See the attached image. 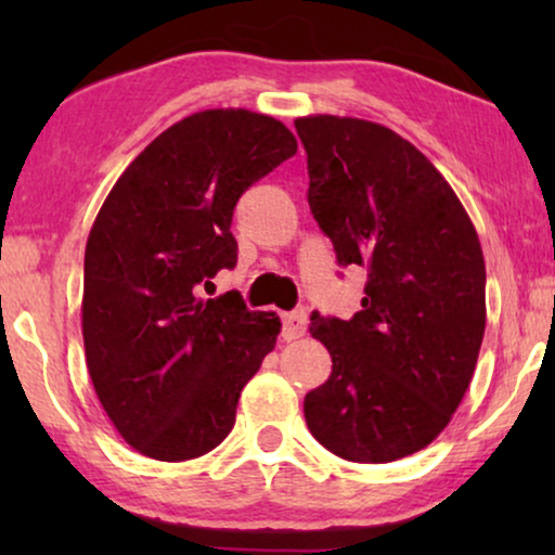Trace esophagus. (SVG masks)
<instances>
[{
    "instance_id": "esophagus-1",
    "label": "esophagus",
    "mask_w": 555,
    "mask_h": 555,
    "mask_svg": "<svg viewBox=\"0 0 555 555\" xmlns=\"http://www.w3.org/2000/svg\"><path fill=\"white\" fill-rule=\"evenodd\" d=\"M308 328V315L306 310H291V313L283 315V338L285 340H295L300 338Z\"/></svg>"
}]
</instances>
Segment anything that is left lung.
I'll return each mask as SVG.
<instances>
[{
  "label": "left lung",
  "mask_w": 555,
  "mask_h": 555,
  "mask_svg": "<svg viewBox=\"0 0 555 555\" xmlns=\"http://www.w3.org/2000/svg\"><path fill=\"white\" fill-rule=\"evenodd\" d=\"M310 215L340 268L366 270L351 321L310 315L328 382L306 393L310 435L351 462L427 447L465 397L485 336V260L457 194L427 156L359 118L295 120Z\"/></svg>",
  "instance_id": "8db88e82"
}]
</instances>
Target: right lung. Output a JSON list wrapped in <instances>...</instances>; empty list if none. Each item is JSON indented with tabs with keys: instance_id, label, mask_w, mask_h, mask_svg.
<instances>
[{
	"instance_id": "obj_1",
	"label": "right lung",
	"mask_w": 555,
	"mask_h": 555,
	"mask_svg": "<svg viewBox=\"0 0 555 555\" xmlns=\"http://www.w3.org/2000/svg\"><path fill=\"white\" fill-rule=\"evenodd\" d=\"M295 151L270 116L194 113L133 158L98 211L82 280L86 361L105 414L146 457L215 450L275 348V313L249 310L234 291L202 300L199 287L237 264L240 196Z\"/></svg>"
}]
</instances>
